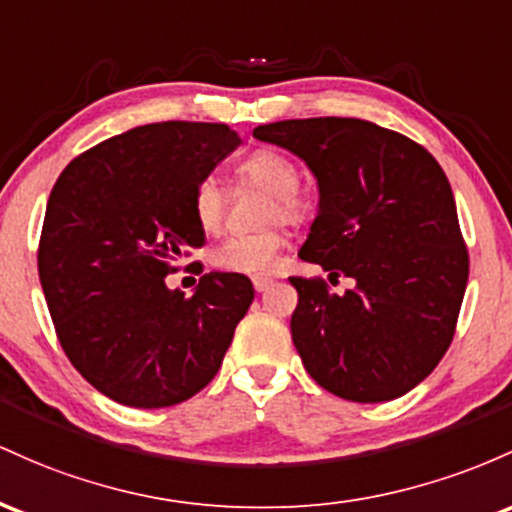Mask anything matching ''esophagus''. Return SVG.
Returning a JSON list of instances; mask_svg holds the SVG:
<instances>
[{"label": "esophagus", "instance_id": "obj_1", "mask_svg": "<svg viewBox=\"0 0 512 512\" xmlns=\"http://www.w3.org/2000/svg\"><path fill=\"white\" fill-rule=\"evenodd\" d=\"M251 283H254L256 292H263L273 285V278L271 275H254V278H251Z\"/></svg>", "mask_w": 512, "mask_h": 512}]
</instances>
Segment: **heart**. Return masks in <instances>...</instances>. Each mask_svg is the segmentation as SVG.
<instances>
[{
	"label": "heart",
	"instance_id": "1",
	"mask_svg": "<svg viewBox=\"0 0 512 512\" xmlns=\"http://www.w3.org/2000/svg\"><path fill=\"white\" fill-rule=\"evenodd\" d=\"M237 171L241 179L273 195L268 220H275V217L287 222L302 220L307 205H304L302 195L297 193L300 169L290 157H285L278 149H256L239 164ZM191 210L195 222L205 232H217L222 227L225 191L215 176H205L195 183ZM283 246L285 234L280 232V227H268L254 234H232L212 249L210 261L212 266L227 273H266Z\"/></svg>",
	"mask_w": 512,
	"mask_h": 512
}]
</instances>
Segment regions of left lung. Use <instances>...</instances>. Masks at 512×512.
<instances>
[{
    "label": "left lung",
    "instance_id": "8db88e82",
    "mask_svg": "<svg viewBox=\"0 0 512 512\" xmlns=\"http://www.w3.org/2000/svg\"><path fill=\"white\" fill-rule=\"evenodd\" d=\"M254 137L300 157L317 179L302 261L355 283L333 295L324 280L290 278L304 370L358 404L411 392L450 348L469 278L445 171L428 149L370 120H280Z\"/></svg>",
    "mask_w": 512,
    "mask_h": 512
}]
</instances>
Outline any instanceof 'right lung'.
Instances as JSON below:
<instances>
[{
  "instance_id": "add662e5",
  "label": "right lung",
  "mask_w": 512,
  "mask_h": 512,
  "mask_svg": "<svg viewBox=\"0 0 512 512\" xmlns=\"http://www.w3.org/2000/svg\"><path fill=\"white\" fill-rule=\"evenodd\" d=\"M239 145L220 123L140 125L79 154L53 186L38 249L45 302L70 363L118 404L164 409L198 394L254 302L241 273H205L191 297L164 283L205 244L195 183Z\"/></svg>"
}]
</instances>
